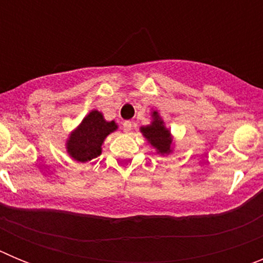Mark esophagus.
Returning <instances> with one entry per match:
<instances>
[{"instance_id":"1","label":"esophagus","mask_w":263,"mask_h":263,"mask_svg":"<svg viewBox=\"0 0 263 263\" xmlns=\"http://www.w3.org/2000/svg\"><path fill=\"white\" fill-rule=\"evenodd\" d=\"M122 129H124L125 133H129L130 130L133 129V124L130 121H125L124 124H122Z\"/></svg>"}]
</instances>
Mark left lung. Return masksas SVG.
<instances>
[{
    "label": "left lung",
    "mask_w": 263,
    "mask_h": 263,
    "mask_svg": "<svg viewBox=\"0 0 263 263\" xmlns=\"http://www.w3.org/2000/svg\"><path fill=\"white\" fill-rule=\"evenodd\" d=\"M139 132L145 137L148 145L155 148L157 154L164 157L174 152V136L158 110H152V122L146 126L139 127Z\"/></svg>",
    "instance_id": "obj_1"
}]
</instances>
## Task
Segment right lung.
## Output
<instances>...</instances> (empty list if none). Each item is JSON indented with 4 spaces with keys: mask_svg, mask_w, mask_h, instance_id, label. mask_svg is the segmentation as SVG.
<instances>
[{
    "mask_svg": "<svg viewBox=\"0 0 263 263\" xmlns=\"http://www.w3.org/2000/svg\"><path fill=\"white\" fill-rule=\"evenodd\" d=\"M117 129L115 120L106 121L101 111L92 109L68 134L66 139L67 154L80 163L89 162L101 155L104 141Z\"/></svg>",
    "mask_w": 263,
    "mask_h": 263,
    "instance_id": "1",
    "label": "right lung"
}]
</instances>
